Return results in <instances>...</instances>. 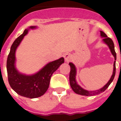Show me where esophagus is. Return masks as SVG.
<instances>
[{"mask_svg":"<svg viewBox=\"0 0 121 121\" xmlns=\"http://www.w3.org/2000/svg\"><path fill=\"white\" fill-rule=\"evenodd\" d=\"M71 58H72V56L69 53H66L64 55V58H65V60L66 61H69L71 60Z\"/></svg>","mask_w":121,"mask_h":121,"instance_id":"1","label":"esophagus"}]
</instances>
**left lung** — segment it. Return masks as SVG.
<instances>
[{"label":"left lung","mask_w":121,"mask_h":121,"mask_svg":"<svg viewBox=\"0 0 121 121\" xmlns=\"http://www.w3.org/2000/svg\"><path fill=\"white\" fill-rule=\"evenodd\" d=\"M100 35L102 37H104L103 41L104 42L108 45L109 49L112 52V54L113 55L115 58V61L114 64H113V74H112L111 78L109 80V82L107 83L105 86H104L102 88L100 89H99L97 91H89L85 90V89H82L81 87L79 86L77 84L75 80V76H76V68L75 66L74 65V64L72 63H69V65L71 67V71H70V74H69V82H70V85L72 89L73 90L74 92H75L76 93L79 94V95H85V96H91V95H97V94H100L104 92L106 89L109 87L110 84L112 83V81L114 79L115 75V71H116V67H115V60H116V52L115 51V47L113 41H112L111 38H109L107 36V35L104 33V32L100 31Z\"/></svg>","instance_id":"left-lung-1"}]
</instances>
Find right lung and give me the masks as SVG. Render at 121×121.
<instances>
[{
  "label": "right lung",
  "instance_id": "obj_1",
  "mask_svg": "<svg viewBox=\"0 0 121 121\" xmlns=\"http://www.w3.org/2000/svg\"><path fill=\"white\" fill-rule=\"evenodd\" d=\"M34 28L35 26H31L30 28ZM27 33L28 30L26 29L23 34L13 43L7 59V73L8 82L12 89L21 96L34 99L42 96L46 93L49 87L52 74L64 63V58H61L48 63L39 72L32 76H26L18 73L14 65L15 53L17 47Z\"/></svg>",
  "mask_w": 121,
  "mask_h": 121
}]
</instances>
